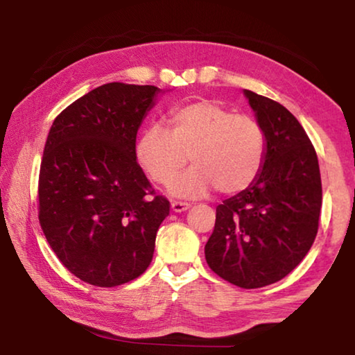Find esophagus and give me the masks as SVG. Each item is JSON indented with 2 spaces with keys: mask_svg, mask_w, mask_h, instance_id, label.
I'll use <instances>...</instances> for the list:
<instances>
[{
  "mask_svg": "<svg viewBox=\"0 0 355 355\" xmlns=\"http://www.w3.org/2000/svg\"><path fill=\"white\" fill-rule=\"evenodd\" d=\"M189 203H186V202H173L171 203V210L174 211V213H181V211H186V210H189Z\"/></svg>",
  "mask_w": 355,
  "mask_h": 355,
  "instance_id": "esophagus-1",
  "label": "esophagus"
}]
</instances>
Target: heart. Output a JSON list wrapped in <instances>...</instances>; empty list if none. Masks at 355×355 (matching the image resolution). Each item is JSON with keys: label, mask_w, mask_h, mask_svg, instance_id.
<instances>
[{"label": "heart", "mask_w": 355, "mask_h": 355, "mask_svg": "<svg viewBox=\"0 0 355 355\" xmlns=\"http://www.w3.org/2000/svg\"><path fill=\"white\" fill-rule=\"evenodd\" d=\"M169 130L150 124L139 135L135 157L157 184H168L189 159L193 163L169 192L174 197L198 198L216 187L237 193L255 182L266 158V135L259 121L234 114L211 100L174 106L168 113Z\"/></svg>", "instance_id": "1"}]
</instances>
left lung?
Masks as SVG:
<instances>
[{
  "mask_svg": "<svg viewBox=\"0 0 355 355\" xmlns=\"http://www.w3.org/2000/svg\"><path fill=\"white\" fill-rule=\"evenodd\" d=\"M266 135V158L255 182L216 207L205 245L210 268L244 289L289 275L312 247L322 210V178L310 139L278 101L244 90Z\"/></svg>",
  "mask_w": 355,
  "mask_h": 355,
  "instance_id": "8db88e82",
  "label": "left lung"
}]
</instances>
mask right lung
Wrapping results in <instances>:
<instances>
[{"instance_id":"1","label":"right lung","mask_w":355,"mask_h":355,"mask_svg":"<svg viewBox=\"0 0 355 355\" xmlns=\"http://www.w3.org/2000/svg\"><path fill=\"white\" fill-rule=\"evenodd\" d=\"M162 90L111 82L67 106L48 132L38 220L72 275L113 288L148 268L169 202L155 196L135 139Z\"/></svg>"}]
</instances>
